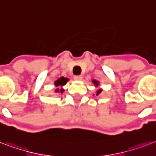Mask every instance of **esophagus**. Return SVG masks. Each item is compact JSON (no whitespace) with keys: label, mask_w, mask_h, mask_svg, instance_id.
<instances>
[{"label":"esophagus","mask_w":156,"mask_h":156,"mask_svg":"<svg viewBox=\"0 0 156 156\" xmlns=\"http://www.w3.org/2000/svg\"><path fill=\"white\" fill-rule=\"evenodd\" d=\"M74 79L76 80H82V76H75Z\"/></svg>","instance_id":"1"}]
</instances>
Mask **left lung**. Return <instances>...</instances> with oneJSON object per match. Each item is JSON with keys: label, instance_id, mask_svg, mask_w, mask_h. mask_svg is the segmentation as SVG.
<instances>
[{"label": "left lung", "instance_id": "left-lung-1", "mask_svg": "<svg viewBox=\"0 0 156 156\" xmlns=\"http://www.w3.org/2000/svg\"><path fill=\"white\" fill-rule=\"evenodd\" d=\"M92 82H93V84H94L96 88L99 86V81H98L97 80H92ZM102 89H98L97 92H96V96H98V95H99L100 94H101V92H102Z\"/></svg>", "mask_w": 156, "mask_h": 156}]
</instances>
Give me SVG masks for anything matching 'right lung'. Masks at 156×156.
<instances>
[{"label":"right lung","instance_id":"add662e5","mask_svg":"<svg viewBox=\"0 0 156 156\" xmlns=\"http://www.w3.org/2000/svg\"><path fill=\"white\" fill-rule=\"evenodd\" d=\"M69 80L68 78L67 77H63L62 76L60 78L57 80L54 81V86L56 87L55 89V93H61L62 94L64 92V89H63V86L65 84H67V82Z\"/></svg>","mask_w":156,"mask_h":156}]
</instances>
